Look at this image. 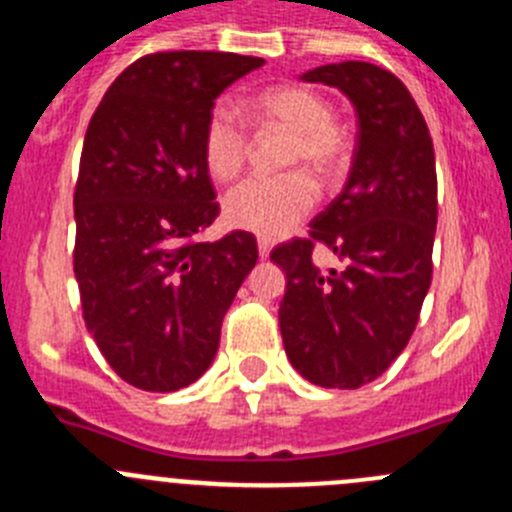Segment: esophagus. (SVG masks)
Returning <instances> with one entry per match:
<instances>
[{
    "label": "esophagus",
    "mask_w": 512,
    "mask_h": 512,
    "mask_svg": "<svg viewBox=\"0 0 512 512\" xmlns=\"http://www.w3.org/2000/svg\"><path fill=\"white\" fill-rule=\"evenodd\" d=\"M259 256L261 259H266V256H269L271 253V246H274V241H271V238H266V236H259Z\"/></svg>",
    "instance_id": "34e87169"
}]
</instances>
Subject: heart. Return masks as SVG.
<instances>
[{
    "mask_svg": "<svg viewBox=\"0 0 512 512\" xmlns=\"http://www.w3.org/2000/svg\"><path fill=\"white\" fill-rule=\"evenodd\" d=\"M251 114L259 121L289 131L287 164H309L332 172L348 154V134L335 121L332 103L307 86H274L251 98ZM203 164L208 175L228 182L243 170L248 157V126L231 103H218L203 126ZM320 190L307 170L248 177L223 200L228 225L259 236H284L312 213Z\"/></svg>",
    "mask_w": 512,
    "mask_h": 512,
    "instance_id": "heart-1",
    "label": "heart"
}]
</instances>
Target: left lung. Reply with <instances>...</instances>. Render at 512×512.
I'll list each match as a JSON object with an SVG mask.
<instances>
[{
	"label": "left lung",
	"instance_id": "obj_1",
	"mask_svg": "<svg viewBox=\"0 0 512 512\" xmlns=\"http://www.w3.org/2000/svg\"><path fill=\"white\" fill-rule=\"evenodd\" d=\"M340 88L358 111V144L342 192L307 238L271 251L287 274L284 350L309 383L360 388L409 345L431 284L437 233L434 144L409 88L386 68L345 60L302 75ZM317 245L341 264L313 261Z\"/></svg>",
	"mask_w": 512,
	"mask_h": 512
}]
</instances>
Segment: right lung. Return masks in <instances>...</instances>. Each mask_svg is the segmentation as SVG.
Returning a JSON list of instances; mask_svg holds the SVG:
<instances>
[{"label": "right lung", "instance_id": "add662e5", "mask_svg": "<svg viewBox=\"0 0 512 512\" xmlns=\"http://www.w3.org/2000/svg\"><path fill=\"white\" fill-rule=\"evenodd\" d=\"M261 65L236 53H149L91 116L73 195V271L88 332L129 386L170 393L198 381L259 259L248 231L198 236L220 213L200 149L205 119Z\"/></svg>", "mask_w": 512, "mask_h": 512}]
</instances>
